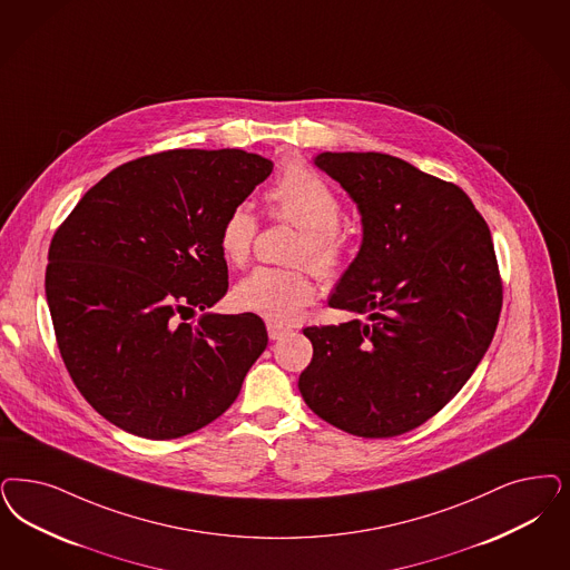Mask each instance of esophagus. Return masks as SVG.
I'll list each match as a JSON object with an SVG mask.
<instances>
[{"label": "esophagus", "instance_id": "esophagus-1", "mask_svg": "<svg viewBox=\"0 0 570 570\" xmlns=\"http://www.w3.org/2000/svg\"><path fill=\"white\" fill-rule=\"evenodd\" d=\"M267 333H269V338H272V341H277V338H282L284 334L291 333V328H288V326H282V324L267 322Z\"/></svg>", "mask_w": 570, "mask_h": 570}]
</instances>
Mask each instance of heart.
<instances>
[{
    "label": "heart",
    "mask_w": 570,
    "mask_h": 570,
    "mask_svg": "<svg viewBox=\"0 0 570 570\" xmlns=\"http://www.w3.org/2000/svg\"><path fill=\"white\" fill-rule=\"evenodd\" d=\"M275 220L301 229L293 261L307 263L315 274L331 279L347 258V234L338 227L343 215L341 199L314 168L288 166L267 194ZM258 234V218L248 204L234 206L220 225L218 246L223 256L242 265L250 256ZM314 301V284L305 267H256L234 291L237 309L261 315L274 324H288Z\"/></svg>",
    "instance_id": "b5f03b06"
}]
</instances>
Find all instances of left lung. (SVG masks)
<instances>
[{"instance_id": "obj_1", "label": "left lung", "mask_w": 570, "mask_h": 570, "mask_svg": "<svg viewBox=\"0 0 570 570\" xmlns=\"http://www.w3.org/2000/svg\"><path fill=\"white\" fill-rule=\"evenodd\" d=\"M314 161L364 227L328 305L368 322L307 326L314 357L298 390L343 432L402 435L451 402L491 345L503 305L491 229L461 187L400 157L326 151Z\"/></svg>"}]
</instances>
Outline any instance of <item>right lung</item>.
Segmentation results:
<instances>
[{
  "label": "right lung",
  "instance_id": "obj_1",
  "mask_svg": "<svg viewBox=\"0 0 570 570\" xmlns=\"http://www.w3.org/2000/svg\"><path fill=\"white\" fill-rule=\"evenodd\" d=\"M242 149H173L121 164L50 242L46 296L60 357L109 423L149 440L225 413L267 347L255 314H204L229 288L225 215L272 175Z\"/></svg>",
  "mask_w": 570,
  "mask_h": 570
}]
</instances>
